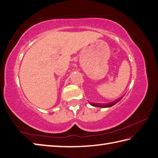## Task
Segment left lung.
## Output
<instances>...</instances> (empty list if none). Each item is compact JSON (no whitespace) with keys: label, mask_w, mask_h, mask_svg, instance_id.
Wrapping results in <instances>:
<instances>
[{"label":"left lung","mask_w":158,"mask_h":158,"mask_svg":"<svg viewBox=\"0 0 158 158\" xmlns=\"http://www.w3.org/2000/svg\"><path fill=\"white\" fill-rule=\"evenodd\" d=\"M120 98H118V99H116V101H114L113 102H111V103H106V104H91L92 106H93L94 107H112V106H114V105H115L116 103H118V102L120 101Z\"/></svg>","instance_id":"obj_1"}]
</instances>
